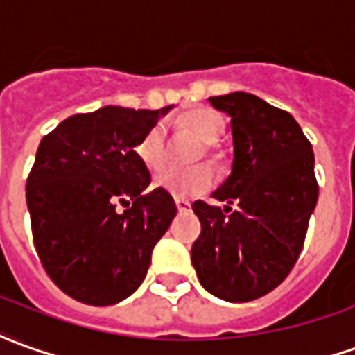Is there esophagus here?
I'll use <instances>...</instances> for the list:
<instances>
[{
    "label": "esophagus",
    "mask_w": 355,
    "mask_h": 355,
    "mask_svg": "<svg viewBox=\"0 0 355 355\" xmlns=\"http://www.w3.org/2000/svg\"><path fill=\"white\" fill-rule=\"evenodd\" d=\"M175 204H177L178 211H187V209H190V202H188V200H182V198H177Z\"/></svg>",
    "instance_id": "1"
}]
</instances>
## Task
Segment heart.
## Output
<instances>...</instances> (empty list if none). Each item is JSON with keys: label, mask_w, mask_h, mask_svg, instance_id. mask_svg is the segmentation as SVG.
<instances>
[{"label": "heart", "mask_w": 355, "mask_h": 355, "mask_svg": "<svg viewBox=\"0 0 355 355\" xmlns=\"http://www.w3.org/2000/svg\"><path fill=\"white\" fill-rule=\"evenodd\" d=\"M184 126L196 134L206 146V153L214 163L221 161V155L216 151V144H218L223 132H225V118L219 112L211 110V108H200L190 112L184 118ZM137 159L141 161V165L149 171H159L167 161V144H165V128L163 124H155L147 130L137 141L136 147ZM214 171L208 165H194L190 168H165L161 171L153 184L159 190L167 192L175 198H188L204 194L206 190L214 187Z\"/></svg>", "instance_id": "b5f03b06"}]
</instances>
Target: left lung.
<instances>
[{
	"label": "left lung",
	"mask_w": 355,
	"mask_h": 355,
	"mask_svg": "<svg viewBox=\"0 0 355 355\" xmlns=\"http://www.w3.org/2000/svg\"><path fill=\"white\" fill-rule=\"evenodd\" d=\"M209 103L231 116L235 157L214 192L227 206L192 204L202 225L192 266L211 295L243 303L278 288L297 262L319 198L315 155L295 118L259 96L237 91Z\"/></svg>",
	"instance_id": "1"
}]
</instances>
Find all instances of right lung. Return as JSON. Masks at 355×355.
Returning <instances> with one entry per match:
<instances>
[{"instance_id": "1", "label": "right lung", "mask_w": 355, "mask_h": 355, "mask_svg": "<svg viewBox=\"0 0 355 355\" xmlns=\"http://www.w3.org/2000/svg\"><path fill=\"white\" fill-rule=\"evenodd\" d=\"M171 108L76 114L38 146L26 178L33 241L48 278L76 301L107 307L132 295L177 216L171 194H144L151 177L134 151Z\"/></svg>"}]
</instances>
